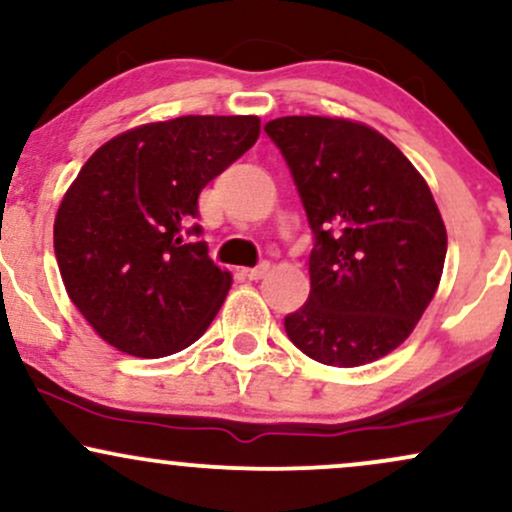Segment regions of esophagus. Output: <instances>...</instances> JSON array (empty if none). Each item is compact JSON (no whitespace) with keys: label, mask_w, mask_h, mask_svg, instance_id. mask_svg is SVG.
<instances>
[{"label":"esophagus","mask_w":512,"mask_h":512,"mask_svg":"<svg viewBox=\"0 0 512 512\" xmlns=\"http://www.w3.org/2000/svg\"><path fill=\"white\" fill-rule=\"evenodd\" d=\"M267 272H269V262H260V264H257V267L243 269V274L248 276L250 281H260V279H264V276H267Z\"/></svg>","instance_id":"esophagus-1"}]
</instances>
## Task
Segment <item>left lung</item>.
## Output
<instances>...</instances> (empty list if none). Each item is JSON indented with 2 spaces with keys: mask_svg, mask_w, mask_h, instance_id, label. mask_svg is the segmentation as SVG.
<instances>
[{
  "mask_svg": "<svg viewBox=\"0 0 512 512\" xmlns=\"http://www.w3.org/2000/svg\"><path fill=\"white\" fill-rule=\"evenodd\" d=\"M296 182L315 243L310 296L286 334L325 366L378 361L436 296L448 233L419 170L361 122L291 115L264 125Z\"/></svg>",
  "mask_w": 512,
  "mask_h": 512,
  "instance_id": "8db88e82",
  "label": "left lung"
}]
</instances>
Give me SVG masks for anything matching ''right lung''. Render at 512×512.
I'll list each match as a JSON object with an SVG mask.
<instances>
[{"instance_id":"obj_1","label":"right lung","mask_w":512,"mask_h":512,"mask_svg":"<svg viewBox=\"0 0 512 512\" xmlns=\"http://www.w3.org/2000/svg\"><path fill=\"white\" fill-rule=\"evenodd\" d=\"M260 137L255 115H185L129 129L79 170L55 219V257L88 325L129 356L195 344L231 289L197 240L204 185Z\"/></svg>"}]
</instances>
